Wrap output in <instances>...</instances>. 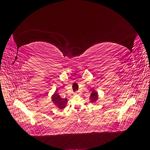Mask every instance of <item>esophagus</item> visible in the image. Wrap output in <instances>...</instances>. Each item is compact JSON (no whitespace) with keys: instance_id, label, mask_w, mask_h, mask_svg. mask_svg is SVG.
Here are the masks:
<instances>
[{"instance_id":"esophagus-1","label":"esophagus","mask_w":150,"mask_h":150,"mask_svg":"<svg viewBox=\"0 0 150 150\" xmlns=\"http://www.w3.org/2000/svg\"><path fill=\"white\" fill-rule=\"evenodd\" d=\"M74 94H79V91H77V92H76V93H74Z\"/></svg>"}]
</instances>
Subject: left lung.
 <instances>
[{
	"mask_svg": "<svg viewBox=\"0 0 150 150\" xmlns=\"http://www.w3.org/2000/svg\"><path fill=\"white\" fill-rule=\"evenodd\" d=\"M98 98V93L96 92V91H93V92L91 94V96L89 98L91 102V103H95L97 100Z\"/></svg>",
	"mask_w": 150,
	"mask_h": 150,
	"instance_id": "left-lung-1",
	"label": "left lung"
}]
</instances>
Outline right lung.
<instances>
[{
  "label": "right lung",
  "instance_id": "add662e5",
  "mask_svg": "<svg viewBox=\"0 0 150 150\" xmlns=\"http://www.w3.org/2000/svg\"><path fill=\"white\" fill-rule=\"evenodd\" d=\"M52 101L54 104L59 109L64 108L67 103V99L66 98H61L59 94L55 92L52 97Z\"/></svg>",
  "mask_w": 150,
  "mask_h": 150
}]
</instances>
